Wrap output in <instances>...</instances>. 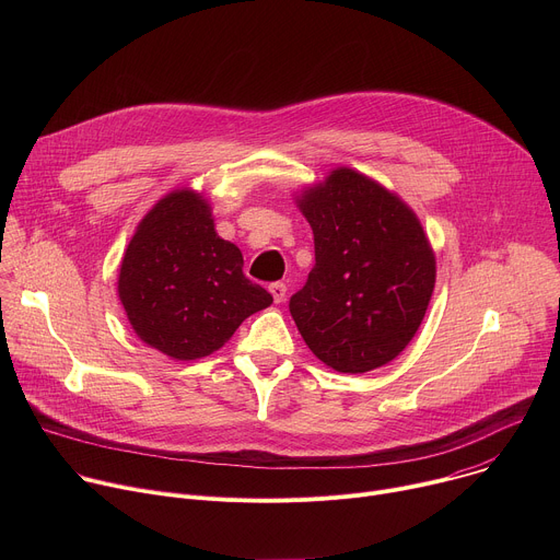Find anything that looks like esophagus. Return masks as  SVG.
<instances>
[{"label": "esophagus", "mask_w": 560, "mask_h": 560, "mask_svg": "<svg viewBox=\"0 0 560 560\" xmlns=\"http://www.w3.org/2000/svg\"><path fill=\"white\" fill-rule=\"evenodd\" d=\"M285 292H288L285 283H281V281H277V283H270V294H272L275 303H281V301L285 299Z\"/></svg>", "instance_id": "34e87169"}]
</instances>
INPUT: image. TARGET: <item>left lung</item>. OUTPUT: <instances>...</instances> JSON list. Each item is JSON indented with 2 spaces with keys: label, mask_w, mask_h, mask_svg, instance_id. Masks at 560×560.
Masks as SVG:
<instances>
[{
  "label": "left lung",
  "mask_w": 560,
  "mask_h": 560,
  "mask_svg": "<svg viewBox=\"0 0 560 560\" xmlns=\"http://www.w3.org/2000/svg\"><path fill=\"white\" fill-rule=\"evenodd\" d=\"M296 206L314 234V268L290 314L328 368L376 370L417 335L436 281V259L415 210L374 179L337 168Z\"/></svg>",
  "instance_id": "8db88e82"
}]
</instances>
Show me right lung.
I'll return each instance as SVG.
<instances>
[{
  "label": "right lung",
  "mask_w": 560,
  "mask_h": 560,
  "mask_svg": "<svg viewBox=\"0 0 560 560\" xmlns=\"http://www.w3.org/2000/svg\"><path fill=\"white\" fill-rule=\"evenodd\" d=\"M119 301L135 335L177 361L219 350L272 303L244 275V257L214 230L208 199L190 188L159 199L124 253Z\"/></svg>",
  "instance_id": "1"
}]
</instances>
